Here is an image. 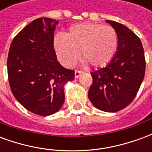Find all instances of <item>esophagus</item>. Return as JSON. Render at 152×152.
<instances>
[{
    "mask_svg": "<svg viewBox=\"0 0 152 152\" xmlns=\"http://www.w3.org/2000/svg\"><path fill=\"white\" fill-rule=\"evenodd\" d=\"M82 73V72L81 71H78V70H76L75 71V77L76 78H78L80 76V74Z\"/></svg>",
    "mask_w": 152,
    "mask_h": 152,
    "instance_id": "34e87169",
    "label": "esophagus"
}]
</instances>
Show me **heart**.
Returning <instances> with one entry per match:
<instances>
[{
    "label": "heart",
    "mask_w": 152,
    "mask_h": 152,
    "mask_svg": "<svg viewBox=\"0 0 152 152\" xmlns=\"http://www.w3.org/2000/svg\"><path fill=\"white\" fill-rule=\"evenodd\" d=\"M54 50L60 63L72 67L79 58L94 67L108 64L117 50L118 37L111 26H102L95 23H83L72 26L62 37L53 41Z\"/></svg>",
    "instance_id": "b5f03b06"
}]
</instances>
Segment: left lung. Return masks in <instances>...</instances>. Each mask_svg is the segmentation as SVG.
<instances>
[{"label": "left lung", "instance_id": "obj_1", "mask_svg": "<svg viewBox=\"0 0 152 152\" xmlns=\"http://www.w3.org/2000/svg\"><path fill=\"white\" fill-rule=\"evenodd\" d=\"M107 22L117 33V51L107 66L91 72L93 83L88 96L99 110L116 112L135 98L143 80L146 61L139 37L124 25Z\"/></svg>", "mask_w": 152, "mask_h": 152}]
</instances>
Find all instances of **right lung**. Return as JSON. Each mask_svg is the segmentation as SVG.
<instances>
[{"label": "right lung", "mask_w": 152, "mask_h": 152, "mask_svg": "<svg viewBox=\"0 0 152 152\" xmlns=\"http://www.w3.org/2000/svg\"><path fill=\"white\" fill-rule=\"evenodd\" d=\"M58 21L40 18L15 36L9 50L8 79L18 102L34 114L46 116L57 112L65 99L63 86L75 72L64 68L53 48Z\"/></svg>", "instance_id": "add662e5"}]
</instances>
